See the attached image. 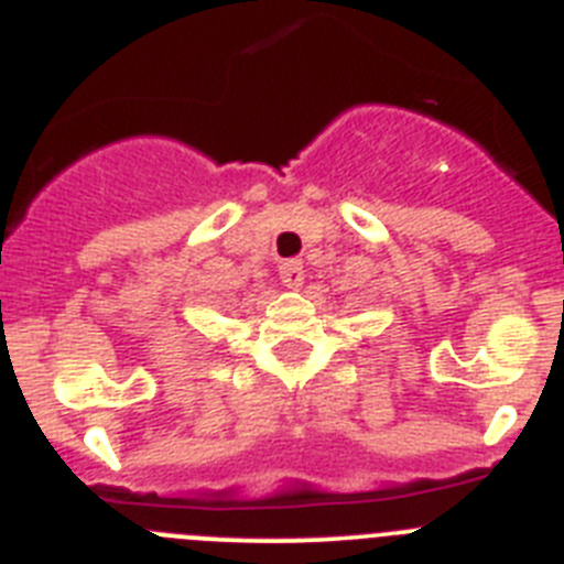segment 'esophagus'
I'll list each match as a JSON object with an SVG mask.
<instances>
[{"label":"esophagus","mask_w":564,"mask_h":564,"mask_svg":"<svg viewBox=\"0 0 564 564\" xmlns=\"http://www.w3.org/2000/svg\"><path fill=\"white\" fill-rule=\"evenodd\" d=\"M279 276H282V282H285L288 288H299L305 282V268H302L299 259H285V262L279 265Z\"/></svg>","instance_id":"obj_1"}]
</instances>
